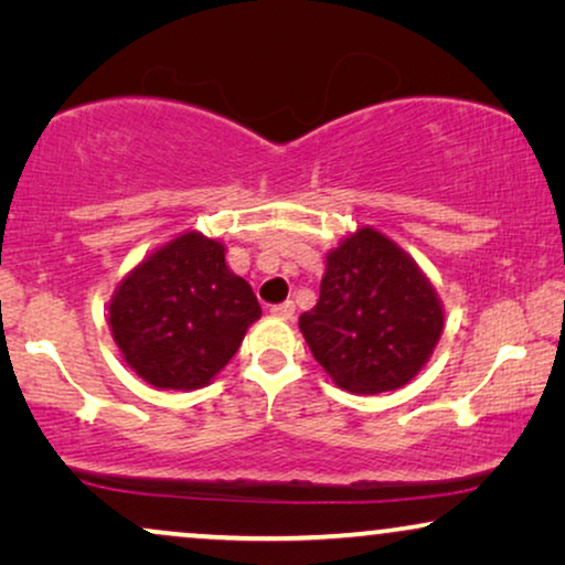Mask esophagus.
I'll return each mask as SVG.
<instances>
[{
  "label": "esophagus",
  "instance_id": "34e87169",
  "mask_svg": "<svg viewBox=\"0 0 565 565\" xmlns=\"http://www.w3.org/2000/svg\"><path fill=\"white\" fill-rule=\"evenodd\" d=\"M269 313L277 316V319H292V313H296V306H292V300H285V303H277L269 308Z\"/></svg>",
  "mask_w": 565,
  "mask_h": 565
}]
</instances>
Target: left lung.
Instances as JSON below:
<instances>
[{"instance_id": "8db88e82", "label": "left lung", "mask_w": 565, "mask_h": 565, "mask_svg": "<svg viewBox=\"0 0 565 565\" xmlns=\"http://www.w3.org/2000/svg\"><path fill=\"white\" fill-rule=\"evenodd\" d=\"M321 296L300 313L313 358L358 396L404 388L443 337L445 308L412 254L373 226L327 252Z\"/></svg>"}]
</instances>
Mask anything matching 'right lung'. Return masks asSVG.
Returning a JSON list of instances; mask_svg holds the SVG:
<instances>
[{
  "label": "right lung",
  "mask_w": 565,
  "mask_h": 565,
  "mask_svg": "<svg viewBox=\"0 0 565 565\" xmlns=\"http://www.w3.org/2000/svg\"><path fill=\"white\" fill-rule=\"evenodd\" d=\"M262 316L252 285L231 273L226 244L182 231L138 262L107 303L122 360L153 388H203Z\"/></svg>",
  "instance_id": "add662e5"
}]
</instances>
